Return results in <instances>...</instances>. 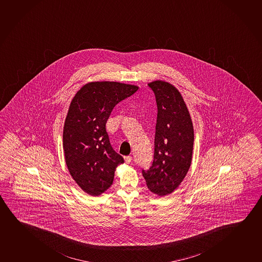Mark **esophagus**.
Masks as SVG:
<instances>
[{
	"instance_id": "1",
	"label": "esophagus",
	"mask_w": 262,
	"mask_h": 262,
	"mask_svg": "<svg viewBox=\"0 0 262 262\" xmlns=\"http://www.w3.org/2000/svg\"><path fill=\"white\" fill-rule=\"evenodd\" d=\"M132 160H133V157H132V156H127V157H125L126 163H130Z\"/></svg>"
}]
</instances>
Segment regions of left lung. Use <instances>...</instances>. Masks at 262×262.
Masks as SVG:
<instances>
[{
  "instance_id": "left-lung-1",
  "label": "left lung",
  "mask_w": 262,
  "mask_h": 262,
  "mask_svg": "<svg viewBox=\"0 0 262 262\" xmlns=\"http://www.w3.org/2000/svg\"><path fill=\"white\" fill-rule=\"evenodd\" d=\"M158 107L154 159L142 169L147 186L160 196L172 193L185 179L192 161L193 128L189 112L179 90L170 83L155 81L148 84Z\"/></svg>"
}]
</instances>
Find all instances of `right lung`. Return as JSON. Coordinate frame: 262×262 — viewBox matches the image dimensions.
I'll list each match as a JSON object with an SVG mask.
<instances>
[{
  "label": "right lung",
  "instance_id": "right-lung-1",
  "mask_svg": "<svg viewBox=\"0 0 262 262\" xmlns=\"http://www.w3.org/2000/svg\"><path fill=\"white\" fill-rule=\"evenodd\" d=\"M138 90L117 82L86 83L73 98L64 121L66 163L77 185L99 195L114 181V171L124 160L110 143L105 124L114 106Z\"/></svg>",
  "mask_w": 262,
  "mask_h": 262
}]
</instances>
